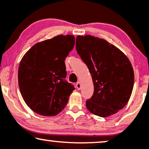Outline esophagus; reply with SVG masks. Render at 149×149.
I'll list each match as a JSON object with an SVG mask.
<instances>
[{
  "instance_id": "1",
  "label": "esophagus",
  "mask_w": 149,
  "mask_h": 149,
  "mask_svg": "<svg viewBox=\"0 0 149 149\" xmlns=\"http://www.w3.org/2000/svg\"><path fill=\"white\" fill-rule=\"evenodd\" d=\"M76 87H77V89H79H79H81V83H79V82L77 83Z\"/></svg>"
}]
</instances>
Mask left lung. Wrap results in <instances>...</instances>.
<instances>
[{"mask_svg":"<svg viewBox=\"0 0 149 149\" xmlns=\"http://www.w3.org/2000/svg\"><path fill=\"white\" fill-rule=\"evenodd\" d=\"M76 49L94 86L87 109L101 117L117 113L127 104L133 90L134 73L129 59L113 45L91 35L77 36Z\"/></svg>","mask_w":149,"mask_h":149,"instance_id":"1","label":"left lung"}]
</instances>
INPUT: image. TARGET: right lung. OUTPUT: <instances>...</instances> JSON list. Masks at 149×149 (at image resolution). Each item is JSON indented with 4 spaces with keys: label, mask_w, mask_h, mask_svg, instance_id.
<instances>
[{
    "label": "right lung",
    "mask_w": 149,
    "mask_h": 149,
    "mask_svg": "<svg viewBox=\"0 0 149 149\" xmlns=\"http://www.w3.org/2000/svg\"><path fill=\"white\" fill-rule=\"evenodd\" d=\"M72 35H58L32 47L20 61L18 85L26 104L43 116H55L75 89L66 77L64 60L72 50Z\"/></svg>",
    "instance_id": "right-lung-1"
}]
</instances>
